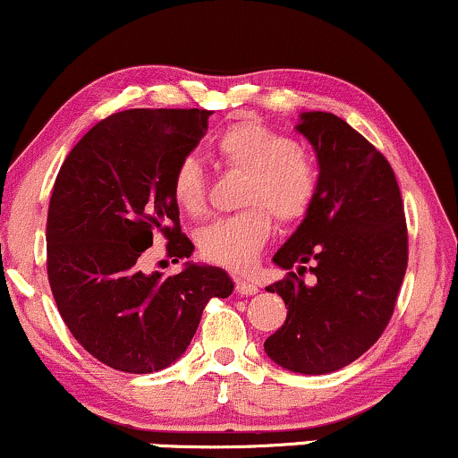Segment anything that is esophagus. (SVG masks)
<instances>
[{
    "instance_id": "34e87169",
    "label": "esophagus",
    "mask_w": 458,
    "mask_h": 458,
    "mask_svg": "<svg viewBox=\"0 0 458 458\" xmlns=\"http://www.w3.org/2000/svg\"><path fill=\"white\" fill-rule=\"evenodd\" d=\"M234 285H236V292H239L241 296H251L258 292V285L253 282H247V279H236Z\"/></svg>"
}]
</instances>
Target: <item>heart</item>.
Listing matches in <instances>:
<instances>
[{
  "instance_id": "heart-1",
  "label": "heart",
  "mask_w": 458,
  "mask_h": 458,
  "mask_svg": "<svg viewBox=\"0 0 458 458\" xmlns=\"http://www.w3.org/2000/svg\"><path fill=\"white\" fill-rule=\"evenodd\" d=\"M213 148L222 164L245 173L239 202L250 207L207 225L200 233V253L217 267L250 271L271 239V213L282 224L301 222L310 213L319 187L318 166L294 140L256 121L230 125ZM170 190L187 215H202L207 185L196 157L176 164Z\"/></svg>"
}]
</instances>
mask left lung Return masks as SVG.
Returning a JSON list of instances; mask_svg holds the SVG:
<instances>
[{
  "instance_id": "1",
  "label": "left lung",
  "mask_w": 458,
  "mask_h": 458,
  "mask_svg": "<svg viewBox=\"0 0 458 458\" xmlns=\"http://www.w3.org/2000/svg\"><path fill=\"white\" fill-rule=\"evenodd\" d=\"M296 130L316 148V202L275 264L268 285L288 316L264 341L279 367L322 376L354 362L382 337L407 268V224L388 159L333 113H302ZM317 275L307 286L301 273Z\"/></svg>"
}]
</instances>
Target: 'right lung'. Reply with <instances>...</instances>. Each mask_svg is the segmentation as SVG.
Returning <instances> with one entry per match:
<instances>
[{
  "label": "right lung",
  "instance_id": "1",
  "mask_svg": "<svg viewBox=\"0 0 458 458\" xmlns=\"http://www.w3.org/2000/svg\"><path fill=\"white\" fill-rule=\"evenodd\" d=\"M211 110L131 108L102 119L59 168L47 217V273L65 327L93 358L153 373L190 345L207 302L233 279L207 264L142 273L157 233L173 262L194 245L181 233L173 173L207 134Z\"/></svg>",
  "mask_w": 458,
  "mask_h": 458
}]
</instances>
